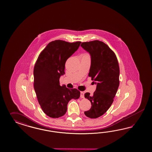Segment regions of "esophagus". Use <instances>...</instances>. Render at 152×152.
I'll return each mask as SVG.
<instances>
[{
    "label": "esophagus",
    "mask_w": 152,
    "mask_h": 152,
    "mask_svg": "<svg viewBox=\"0 0 152 152\" xmlns=\"http://www.w3.org/2000/svg\"><path fill=\"white\" fill-rule=\"evenodd\" d=\"M84 92H83V91H81V92H80V97H81V98H84L85 97V96H84Z\"/></svg>",
    "instance_id": "1"
}]
</instances>
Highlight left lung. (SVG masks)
Wrapping results in <instances>:
<instances>
[{
  "instance_id": "left-lung-1",
  "label": "left lung",
  "mask_w": 152,
  "mask_h": 152,
  "mask_svg": "<svg viewBox=\"0 0 152 152\" xmlns=\"http://www.w3.org/2000/svg\"><path fill=\"white\" fill-rule=\"evenodd\" d=\"M81 46L91 55L88 76L97 85L93 94H85L91 106L84 113L88 118L95 119L104 114L114 101L119 86V66L115 53L103 42H83Z\"/></svg>"
}]
</instances>
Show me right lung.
I'll use <instances>...</instances> for the list:
<instances>
[{
    "mask_svg": "<svg viewBox=\"0 0 152 152\" xmlns=\"http://www.w3.org/2000/svg\"><path fill=\"white\" fill-rule=\"evenodd\" d=\"M81 42L62 40L50 42L38 56L34 67V88L43 111L52 118L64 115L72 99H77L80 92L76 88L61 86L60 77L64 74L65 63Z\"/></svg>",
    "mask_w": 152,
    "mask_h": 152,
    "instance_id": "1",
    "label": "right lung"
}]
</instances>
